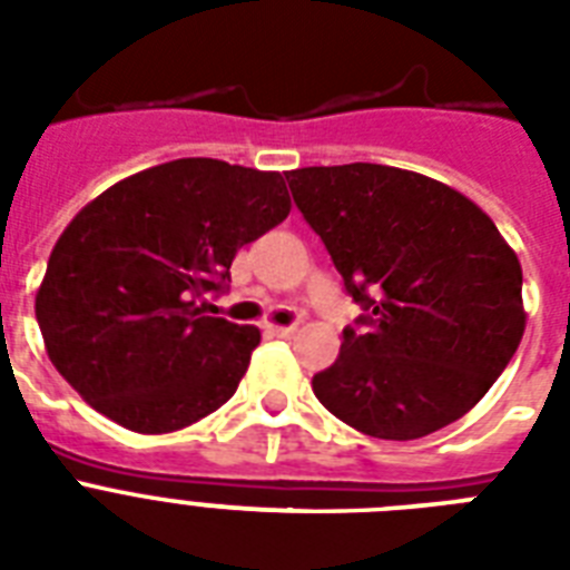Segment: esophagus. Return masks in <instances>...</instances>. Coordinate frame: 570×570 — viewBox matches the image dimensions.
Listing matches in <instances>:
<instances>
[{
    "mask_svg": "<svg viewBox=\"0 0 570 570\" xmlns=\"http://www.w3.org/2000/svg\"><path fill=\"white\" fill-rule=\"evenodd\" d=\"M272 334L289 340V337H295V334H298V325H272Z\"/></svg>",
    "mask_w": 570,
    "mask_h": 570,
    "instance_id": "34e87169",
    "label": "esophagus"
}]
</instances>
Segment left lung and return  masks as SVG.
<instances>
[{
  "mask_svg": "<svg viewBox=\"0 0 570 570\" xmlns=\"http://www.w3.org/2000/svg\"><path fill=\"white\" fill-rule=\"evenodd\" d=\"M352 302L340 357L313 375L331 414L381 441H414L485 396L523 337L521 263L450 186L390 165L286 174Z\"/></svg>",
  "mask_w": 570,
  "mask_h": 570,
  "instance_id": "8db88e82",
  "label": "left lung"
}]
</instances>
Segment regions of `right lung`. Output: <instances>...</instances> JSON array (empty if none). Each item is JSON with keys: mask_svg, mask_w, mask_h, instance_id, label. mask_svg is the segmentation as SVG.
Here are the masks:
<instances>
[{"mask_svg": "<svg viewBox=\"0 0 570 570\" xmlns=\"http://www.w3.org/2000/svg\"><path fill=\"white\" fill-rule=\"evenodd\" d=\"M289 215L277 171L174 159L115 183L49 254L35 298L49 361L100 414L177 432L236 393L259 331L209 316L236 250Z\"/></svg>", "mask_w": 570, "mask_h": 570, "instance_id": "1", "label": "right lung"}]
</instances>
